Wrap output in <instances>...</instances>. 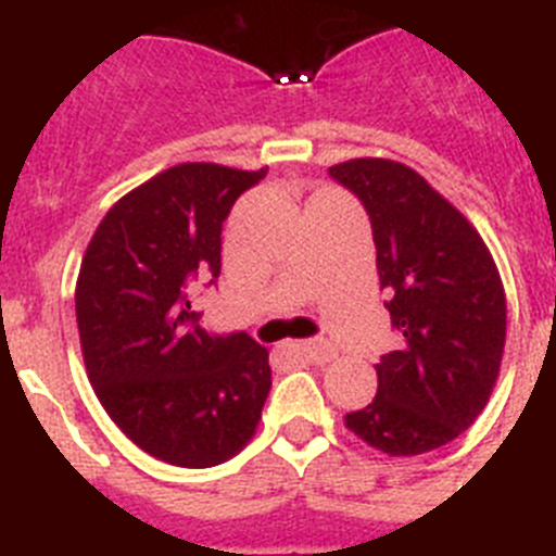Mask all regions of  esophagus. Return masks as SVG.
I'll list each match as a JSON object with an SVG mask.
<instances>
[{"instance_id": "esophagus-1", "label": "esophagus", "mask_w": 556, "mask_h": 556, "mask_svg": "<svg viewBox=\"0 0 556 556\" xmlns=\"http://www.w3.org/2000/svg\"><path fill=\"white\" fill-rule=\"evenodd\" d=\"M293 352L311 361V364H327V361L336 358V346L330 341H321V338H316V341H299V344H293Z\"/></svg>"}]
</instances>
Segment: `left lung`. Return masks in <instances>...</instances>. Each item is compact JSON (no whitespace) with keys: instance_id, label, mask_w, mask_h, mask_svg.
<instances>
[{"instance_id":"8db88e82","label":"left lung","mask_w":556,"mask_h":556,"mask_svg":"<svg viewBox=\"0 0 556 556\" xmlns=\"http://www.w3.org/2000/svg\"><path fill=\"white\" fill-rule=\"evenodd\" d=\"M330 176L364 204L386 311L403 346L380 358L378 394L346 414L375 451L419 456L447 445L484 412L506 341V296L490 249L419 173L352 159Z\"/></svg>"}]
</instances>
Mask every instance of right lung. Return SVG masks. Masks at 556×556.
Returning a JSON list of instances; mask_svg holds the SVG:
<instances>
[{"instance_id": "right-lung-1", "label": "right lung", "mask_w": 556, "mask_h": 556, "mask_svg": "<svg viewBox=\"0 0 556 556\" xmlns=\"http://www.w3.org/2000/svg\"><path fill=\"white\" fill-rule=\"evenodd\" d=\"M265 173L176 164L105 212L80 263L75 311L94 394L167 465L235 456L271 392L268 350L245 332H206L190 305L192 282H218L224 220Z\"/></svg>"}]
</instances>
